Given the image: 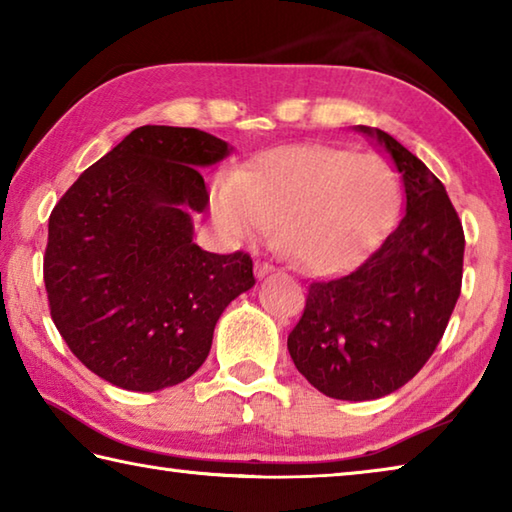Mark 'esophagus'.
Listing matches in <instances>:
<instances>
[{
    "mask_svg": "<svg viewBox=\"0 0 512 512\" xmlns=\"http://www.w3.org/2000/svg\"><path fill=\"white\" fill-rule=\"evenodd\" d=\"M268 273H273V266L266 262H255V275L257 277H266Z\"/></svg>",
    "mask_w": 512,
    "mask_h": 512,
    "instance_id": "esophagus-1",
    "label": "esophagus"
}]
</instances>
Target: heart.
<instances>
[{
	"label": "heart",
	"mask_w": 512,
	"mask_h": 512,
	"mask_svg": "<svg viewBox=\"0 0 512 512\" xmlns=\"http://www.w3.org/2000/svg\"><path fill=\"white\" fill-rule=\"evenodd\" d=\"M400 183L377 155L307 144L262 153L239 176H219L210 212L219 235L255 246L271 235L311 275L357 266L395 219Z\"/></svg>",
	"instance_id": "obj_1"
}]
</instances>
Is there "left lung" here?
I'll return each instance as SVG.
<instances>
[{
	"label": "left lung",
	"instance_id": "obj_1",
	"mask_svg": "<svg viewBox=\"0 0 512 512\" xmlns=\"http://www.w3.org/2000/svg\"><path fill=\"white\" fill-rule=\"evenodd\" d=\"M354 131L388 153L402 176L406 210L357 271L311 284L287 348L320 393L363 402L402 388L443 339L461 296L465 237L427 164L379 128Z\"/></svg>",
	"mask_w": 512,
	"mask_h": 512
}]
</instances>
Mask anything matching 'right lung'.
I'll return each instance as SVG.
<instances>
[{
  "label": "right lung",
  "instance_id": "right-lung-1",
  "mask_svg": "<svg viewBox=\"0 0 512 512\" xmlns=\"http://www.w3.org/2000/svg\"><path fill=\"white\" fill-rule=\"evenodd\" d=\"M232 153L198 128L140 126L85 169L49 216L51 318L94 375L126 391L176 386L203 366L216 320L253 289V259L194 244L201 167Z\"/></svg>",
  "mask_w": 512,
  "mask_h": 512
}]
</instances>
